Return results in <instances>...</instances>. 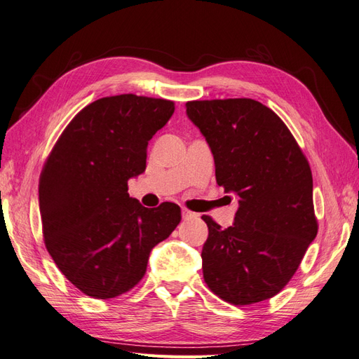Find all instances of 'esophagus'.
Here are the masks:
<instances>
[{
  "mask_svg": "<svg viewBox=\"0 0 359 359\" xmlns=\"http://www.w3.org/2000/svg\"><path fill=\"white\" fill-rule=\"evenodd\" d=\"M194 217H196V214L194 212H191L189 210H182V220H191V219H194Z\"/></svg>",
  "mask_w": 359,
  "mask_h": 359,
  "instance_id": "34e87169",
  "label": "esophagus"
}]
</instances>
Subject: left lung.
Instances as JSON below:
<instances>
[{
    "instance_id": "1",
    "label": "left lung",
    "mask_w": 359,
    "mask_h": 359,
    "mask_svg": "<svg viewBox=\"0 0 359 359\" xmlns=\"http://www.w3.org/2000/svg\"><path fill=\"white\" fill-rule=\"evenodd\" d=\"M208 142L215 180L238 198L233 224L202 219L205 283L222 299L248 306L273 298L295 274L318 235L307 158L276 112L252 99L186 103Z\"/></svg>"
}]
</instances>
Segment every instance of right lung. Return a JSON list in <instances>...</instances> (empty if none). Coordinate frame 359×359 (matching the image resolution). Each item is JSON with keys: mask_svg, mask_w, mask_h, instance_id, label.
Instances as JSON below:
<instances>
[{"mask_svg": "<svg viewBox=\"0 0 359 359\" xmlns=\"http://www.w3.org/2000/svg\"><path fill=\"white\" fill-rule=\"evenodd\" d=\"M175 111L170 100L103 97L66 127L39 184L45 244L61 273L85 295L109 299L145 276L151 250L173 232L180 206L145 208L127 182L145 172L147 148Z\"/></svg>", "mask_w": 359, "mask_h": 359, "instance_id": "add662e5", "label": "right lung"}]
</instances>
